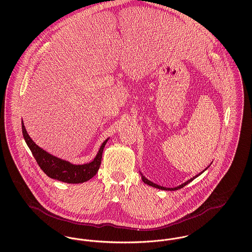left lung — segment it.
Listing matches in <instances>:
<instances>
[{
	"label": "left lung",
	"instance_id": "obj_1",
	"mask_svg": "<svg viewBox=\"0 0 252 252\" xmlns=\"http://www.w3.org/2000/svg\"><path fill=\"white\" fill-rule=\"evenodd\" d=\"M208 167H210V165L208 166ZM208 167L206 168L205 170H207ZM203 170L201 173H199V174H197L196 176H194V177H192V179H190L189 180H187L186 182H184V183H182L181 185H179V186H177V187H174V188H166V187H163V186H159V185H158L156 183H154V182H152V181H150V180H147L146 178H144V176H143V174L141 173V176H142V180L144 181V183H146V184H148V185H150V186H152V187H155L157 189H160V190H164V191H176V190H179V189H181V188H183L185 185H187L188 183H190L191 181L194 180L195 178H197L198 176H200L202 173H203Z\"/></svg>",
	"mask_w": 252,
	"mask_h": 252
}]
</instances>
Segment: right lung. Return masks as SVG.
Wrapping results in <instances>:
<instances>
[{
  "label": "right lung",
  "mask_w": 252,
  "mask_h": 252,
  "mask_svg": "<svg viewBox=\"0 0 252 252\" xmlns=\"http://www.w3.org/2000/svg\"><path fill=\"white\" fill-rule=\"evenodd\" d=\"M22 129L25 143L30 148L41 170L51 179L72 184L83 183L95 176L101 164L104 147L108 141V138L100 146L98 153L93 161L85 164H73L70 161L49 154L48 152L36 144L26 131L24 121H22Z\"/></svg>",
  "instance_id": "obj_1"
}]
</instances>
